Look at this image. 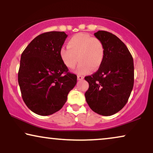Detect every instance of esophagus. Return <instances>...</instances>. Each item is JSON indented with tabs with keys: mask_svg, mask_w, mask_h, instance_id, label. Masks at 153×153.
Masks as SVG:
<instances>
[{
	"mask_svg": "<svg viewBox=\"0 0 153 153\" xmlns=\"http://www.w3.org/2000/svg\"><path fill=\"white\" fill-rule=\"evenodd\" d=\"M77 79H78V80H83V79H84V76H81V75H78V76H77Z\"/></svg>",
	"mask_w": 153,
	"mask_h": 153,
	"instance_id": "34e87169",
	"label": "esophagus"
}]
</instances>
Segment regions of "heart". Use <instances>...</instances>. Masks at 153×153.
Segmentation results:
<instances>
[{
    "instance_id": "heart-1",
    "label": "heart",
    "mask_w": 153,
    "mask_h": 153,
    "mask_svg": "<svg viewBox=\"0 0 153 153\" xmlns=\"http://www.w3.org/2000/svg\"><path fill=\"white\" fill-rule=\"evenodd\" d=\"M68 47L60 49V57L69 69L74 68L80 64L76 72L79 74H85L93 70H97L101 66L104 58V47L100 39L88 34L78 33L71 37Z\"/></svg>"
}]
</instances>
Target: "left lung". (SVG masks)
<instances>
[{"label":"left lung","instance_id":"left-lung-1","mask_svg":"<svg viewBox=\"0 0 153 153\" xmlns=\"http://www.w3.org/2000/svg\"><path fill=\"white\" fill-rule=\"evenodd\" d=\"M104 47V58L95 73L85 77L89 83L85 97L90 108L108 116L127 104L134 85V61L126 45L116 35L104 30L95 33Z\"/></svg>","mask_w":153,"mask_h":153}]
</instances>
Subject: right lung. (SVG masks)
Returning a JSON list of instances; mask_svg holds the SVG:
<instances>
[{
	"instance_id": "1",
	"label": "right lung",
	"mask_w": 153,
	"mask_h": 153,
	"mask_svg": "<svg viewBox=\"0 0 153 153\" xmlns=\"http://www.w3.org/2000/svg\"><path fill=\"white\" fill-rule=\"evenodd\" d=\"M68 35L51 31L33 39L21 56L18 82L23 100L39 116L57 112L76 83V74L68 72L60 57Z\"/></svg>"
}]
</instances>
